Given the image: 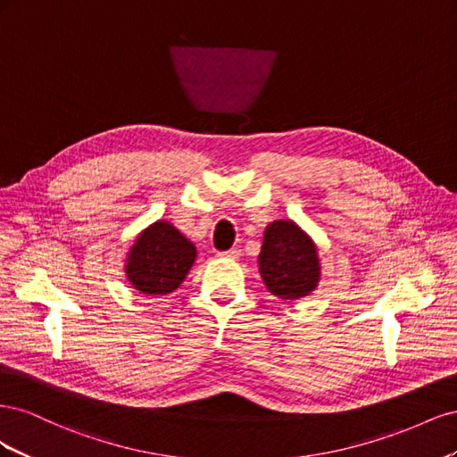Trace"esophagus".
Wrapping results in <instances>:
<instances>
[{
  "label": "esophagus",
  "mask_w": 457,
  "mask_h": 457,
  "mask_svg": "<svg viewBox=\"0 0 457 457\" xmlns=\"http://www.w3.org/2000/svg\"><path fill=\"white\" fill-rule=\"evenodd\" d=\"M219 257H228V259H238L240 257V250H237V247H232V250L228 252H220Z\"/></svg>",
  "instance_id": "1"
}]
</instances>
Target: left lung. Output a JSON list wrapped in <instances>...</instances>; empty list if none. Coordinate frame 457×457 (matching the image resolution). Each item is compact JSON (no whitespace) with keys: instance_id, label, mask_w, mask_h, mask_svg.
Segmentation results:
<instances>
[{"instance_id":"8db88e82","label":"left lung","mask_w":457,"mask_h":457,"mask_svg":"<svg viewBox=\"0 0 457 457\" xmlns=\"http://www.w3.org/2000/svg\"><path fill=\"white\" fill-rule=\"evenodd\" d=\"M259 272L276 297L299 299L309 295L320 280L314 242L294 220H274L262 237Z\"/></svg>"}]
</instances>
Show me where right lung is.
<instances>
[{
	"mask_svg": "<svg viewBox=\"0 0 457 457\" xmlns=\"http://www.w3.org/2000/svg\"><path fill=\"white\" fill-rule=\"evenodd\" d=\"M196 247L168 220L145 228L128 255L126 274L135 289L145 295H165L183 284Z\"/></svg>",
	"mask_w": 457,
	"mask_h": 457,
	"instance_id": "add662e5",
	"label": "right lung"
}]
</instances>
